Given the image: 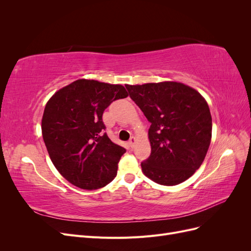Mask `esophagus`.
<instances>
[{
  "mask_svg": "<svg viewBox=\"0 0 251 251\" xmlns=\"http://www.w3.org/2000/svg\"><path fill=\"white\" fill-rule=\"evenodd\" d=\"M135 142H136L135 137H131V139L128 140V146H130L131 148H134V146H135Z\"/></svg>",
  "mask_w": 251,
  "mask_h": 251,
  "instance_id": "34e87169",
  "label": "esophagus"
}]
</instances>
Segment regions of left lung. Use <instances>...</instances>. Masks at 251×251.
<instances>
[{
    "label": "left lung",
    "instance_id": "left-lung-1",
    "mask_svg": "<svg viewBox=\"0 0 251 251\" xmlns=\"http://www.w3.org/2000/svg\"><path fill=\"white\" fill-rule=\"evenodd\" d=\"M151 123V155L143 174L161 185H177L198 170L210 144L211 115L195 89L176 81L126 85Z\"/></svg>",
    "mask_w": 251,
    "mask_h": 251
}]
</instances>
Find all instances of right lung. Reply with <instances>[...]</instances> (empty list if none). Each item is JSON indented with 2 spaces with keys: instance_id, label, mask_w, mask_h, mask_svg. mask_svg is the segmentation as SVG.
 <instances>
[{
  "instance_id": "obj_1",
  "label": "right lung",
  "mask_w": 251,
  "mask_h": 251,
  "mask_svg": "<svg viewBox=\"0 0 251 251\" xmlns=\"http://www.w3.org/2000/svg\"><path fill=\"white\" fill-rule=\"evenodd\" d=\"M127 96L121 85L77 79L53 95L45 107L42 133L52 163L82 189L103 187L116 177L126 149L103 133V111Z\"/></svg>"
}]
</instances>
